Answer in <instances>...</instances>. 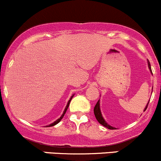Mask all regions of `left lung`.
<instances>
[{
  "instance_id": "8db88e82",
  "label": "left lung",
  "mask_w": 161,
  "mask_h": 161,
  "mask_svg": "<svg viewBox=\"0 0 161 161\" xmlns=\"http://www.w3.org/2000/svg\"><path fill=\"white\" fill-rule=\"evenodd\" d=\"M148 65H149V69H150V71H152V70H151L150 64V62H149V61H148ZM152 74H153V73H152ZM149 102H150V101H149ZM149 102H148V103H147V107H146V108H145V110H144V111H145L146 110H147V107H148V104H149ZM93 111H94V114H95L96 118H97V121H98V122L100 123V124H101L102 125H103V126H104V127L108 128V129H115V128H114V127H112V126L109 125H108V123H107L106 121H105V120L103 119V117H102L101 112H100V100H98V101H97V104H96L95 107H94Z\"/></svg>"
}]
</instances>
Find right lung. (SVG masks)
Returning a JSON list of instances; mask_svg holds the SVG:
<instances>
[{
	"label": "right lung",
	"instance_id": "right-lung-1",
	"mask_svg": "<svg viewBox=\"0 0 161 161\" xmlns=\"http://www.w3.org/2000/svg\"><path fill=\"white\" fill-rule=\"evenodd\" d=\"M72 97H73V96H72V97H71V99H70V100H69V101L68 102V104H67V106H66L65 109H64V113H63V114L61 115V118H58V119L57 120V121H55L54 122H53V123H52V124H50V125H49L50 127V126H53V125H57V124H58V122H60V121H61V119H62V118H63V117H64V114L66 113V111H67V110H68V108H69V103H70V102H71V99H72Z\"/></svg>",
	"mask_w": 161,
	"mask_h": 161
}]
</instances>
